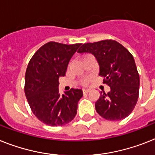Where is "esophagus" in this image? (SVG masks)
<instances>
[{"label":"esophagus","mask_w":155,"mask_h":155,"mask_svg":"<svg viewBox=\"0 0 155 155\" xmlns=\"http://www.w3.org/2000/svg\"><path fill=\"white\" fill-rule=\"evenodd\" d=\"M82 91H83V93H89V92L90 91V89H82Z\"/></svg>","instance_id":"34e87169"}]
</instances>
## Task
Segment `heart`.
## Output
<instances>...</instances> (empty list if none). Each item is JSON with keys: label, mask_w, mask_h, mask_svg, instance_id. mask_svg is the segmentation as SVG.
<instances>
[{"label": "heart", "mask_w": 155, "mask_h": 155, "mask_svg": "<svg viewBox=\"0 0 155 155\" xmlns=\"http://www.w3.org/2000/svg\"><path fill=\"white\" fill-rule=\"evenodd\" d=\"M86 55H87V54H86ZM89 82V78H85V79H83V80L81 81V83H82L83 85H86V84H88Z\"/></svg>", "instance_id": "b5f03b06"}]
</instances>
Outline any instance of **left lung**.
<instances>
[{"label": "left lung", "mask_w": 155, "mask_h": 155, "mask_svg": "<svg viewBox=\"0 0 155 155\" xmlns=\"http://www.w3.org/2000/svg\"><path fill=\"white\" fill-rule=\"evenodd\" d=\"M78 52L95 56L100 66L99 75L111 89L108 93L101 92L95 103L98 114L111 121L127 117L135 108L139 91V75L132 54L112 39L85 43Z\"/></svg>", "instance_id": "left-lung-1"}]
</instances>
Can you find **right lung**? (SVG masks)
<instances>
[{
	"label": "right lung",
	"mask_w": 155,
	"mask_h": 155,
	"mask_svg": "<svg viewBox=\"0 0 155 155\" xmlns=\"http://www.w3.org/2000/svg\"><path fill=\"white\" fill-rule=\"evenodd\" d=\"M81 45L49 42L29 61L24 93L33 114L45 124L63 126L76 116L82 90L71 89L60 95L58 78L65 76L70 58Z\"/></svg>",
	"instance_id": "add662e5"
}]
</instances>
